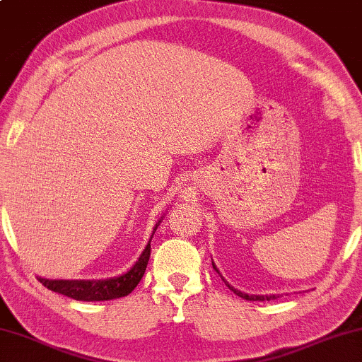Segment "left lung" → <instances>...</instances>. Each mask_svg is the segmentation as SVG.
I'll list each match as a JSON object with an SVG mask.
<instances>
[{
  "instance_id": "1",
  "label": "left lung",
  "mask_w": 362,
  "mask_h": 362,
  "mask_svg": "<svg viewBox=\"0 0 362 362\" xmlns=\"http://www.w3.org/2000/svg\"><path fill=\"white\" fill-rule=\"evenodd\" d=\"M213 268L216 269V273H218L219 276L223 278V274L219 273V269H218V267L214 265V262H213ZM223 281L226 283V286H228V288H229L230 291H234V294H237V296H239V298H242V299H247V300H273V299H278V298H279V294H269V296L265 294V296H263V294H247V293H242V291L235 289L234 286H230L228 281H226L224 278H223Z\"/></svg>"
}]
</instances>
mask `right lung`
Segmentation results:
<instances>
[{"instance_id":"1","label":"right lung","mask_w":362,"mask_h":362,"mask_svg":"<svg viewBox=\"0 0 362 362\" xmlns=\"http://www.w3.org/2000/svg\"><path fill=\"white\" fill-rule=\"evenodd\" d=\"M165 216V214H164ZM164 216H160V219L156 223L153 229V235L158 229V226L163 223ZM151 235V239H153ZM151 239L148 245L144 247V250L134 265L128 269L127 273L120 274V276L105 278V279H47L40 278L39 281L48 288L53 293L68 296V298L76 299V300H86V302H95V300H110L125 298L132 291L136 288L138 283L141 281L144 272H146L149 255H151Z\"/></svg>"}]
</instances>
